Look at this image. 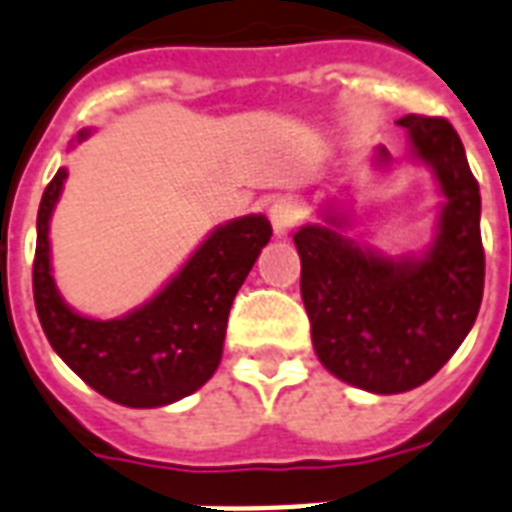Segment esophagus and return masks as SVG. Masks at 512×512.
<instances>
[{
    "label": "esophagus",
    "instance_id": "34e87169",
    "mask_svg": "<svg viewBox=\"0 0 512 512\" xmlns=\"http://www.w3.org/2000/svg\"><path fill=\"white\" fill-rule=\"evenodd\" d=\"M302 218H305V210H302V205H299L297 199L280 197L272 202L270 221H272V229H275V234H278V237H283V234L291 232V229H294V226H297Z\"/></svg>",
    "mask_w": 512,
    "mask_h": 512
}]
</instances>
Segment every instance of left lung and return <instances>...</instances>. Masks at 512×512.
<instances>
[{
    "instance_id": "1",
    "label": "left lung",
    "mask_w": 512,
    "mask_h": 512,
    "mask_svg": "<svg viewBox=\"0 0 512 512\" xmlns=\"http://www.w3.org/2000/svg\"><path fill=\"white\" fill-rule=\"evenodd\" d=\"M397 124L445 194L424 259H383L326 226L294 234L315 353L332 375L372 394H402L440 372L478 318L486 278L480 188L459 134L437 115Z\"/></svg>"
}]
</instances>
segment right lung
I'll use <instances>...</instances> for the list:
<instances>
[{
  "label": "right lung",
  "mask_w": 512,
  "mask_h": 512,
  "mask_svg": "<svg viewBox=\"0 0 512 512\" xmlns=\"http://www.w3.org/2000/svg\"><path fill=\"white\" fill-rule=\"evenodd\" d=\"M64 178L67 169L53 175L37 213L32 286L48 343L69 370L118 405L161 407L194 394L221 361L229 310L270 242V221L245 215L215 229L148 305L115 321H91L61 302L51 275L48 221Z\"/></svg>",
  "instance_id": "add662e5"
}]
</instances>
